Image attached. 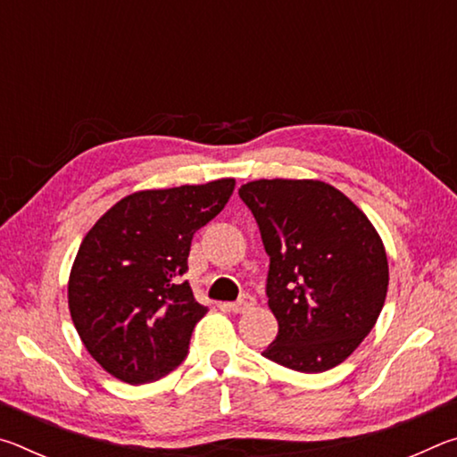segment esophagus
<instances>
[{"mask_svg":"<svg viewBox=\"0 0 457 457\" xmlns=\"http://www.w3.org/2000/svg\"><path fill=\"white\" fill-rule=\"evenodd\" d=\"M256 306V298L250 296V294H244L242 298L237 300V303H229V304H221V308H226V311H231L236 314H242V312H247L252 311V308Z\"/></svg>","mask_w":457,"mask_h":457,"instance_id":"34e87169","label":"esophagus"}]
</instances>
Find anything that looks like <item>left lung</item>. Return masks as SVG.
I'll list each match as a JSON object with an SVG mask.
<instances>
[{
	"label": "left lung",
	"mask_w": 457,
	"mask_h": 457,
	"mask_svg": "<svg viewBox=\"0 0 457 457\" xmlns=\"http://www.w3.org/2000/svg\"><path fill=\"white\" fill-rule=\"evenodd\" d=\"M239 197L270 256L266 294L278 335L262 354L300 373L340 365L383 311L389 264L381 236L324 181L258 179Z\"/></svg>",
	"instance_id": "obj_1"
}]
</instances>
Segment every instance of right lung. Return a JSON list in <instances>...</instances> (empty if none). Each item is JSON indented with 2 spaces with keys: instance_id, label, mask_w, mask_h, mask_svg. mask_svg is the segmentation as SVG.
Masks as SVG:
<instances>
[{
  "instance_id": "right-lung-1",
  "label": "right lung",
  "mask_w": 457,
  "mask_h": 457,
  "mask_svg": "<svg viewBox=\"0 0 457 457\" xmlns=\"http://www.w3.org/2000/svg\"><path fill=\"white\" fill-rule=\"evenodd\" d=\"M236 179L137 191L84 236L68 280L79 337L106 373L130 385L157 381L187 357L207 306L187 272L193 234L218 215Z\"/></svg>"
}]
</instances>
